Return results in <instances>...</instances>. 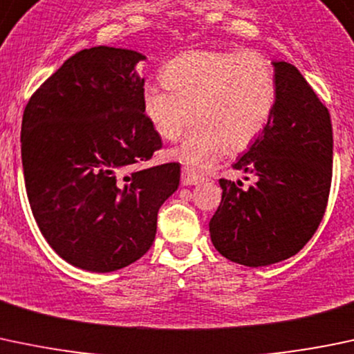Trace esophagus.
I'll return each instance as SVG.
<instances>
[{
    "label": "esophagus",
    "mask_w": 354,
    "mask_h": 354,
    "mask_svg": "<svg viewBox=\"0 0 354 354\" xmlns=\"http://www.w3.org/2000/svg\"><path fill=\"white\" fill-rule=\"evenodd\" d=\"M204 180L203 176H199L194 169H189V167H184L182 169V184L184 185H198Z\"/></svg>",
    "instance_id": "1"
}]
</instances>
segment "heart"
I'll use <instances>...</instances> for the list:
<instances>
[{
    "mask_svg": "<svg viewBox=\"0 0 354 354\" xmlns=\"http://www.w3.org/2000/svg\"><path fill=\"white\" fill-rule=\"evenodd\" d=\"M167 86L148 85L143 107L165 140L176 141L199 118L176 155L207 167L225 153L245 148L262 133L276 104L271 63L254 50H192L169 61ZM195 111H192V109Z\"/></svg>",
    "mask_w": 354,
    "mask_h": 354,
    "instance_id": "heart-1",
    "label": "heart"
}]
</instances>
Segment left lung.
<instances>
[{"label":"left lung","mask_w":354,"mask_h":354,"mask_svg":"<svg viewBox=\"0 0 354 354\" xmlns=\"http://www.w3.org/2000/svg\"><path fill=\"white\" fill-rule=\"evenodd\" d=\"M276 104L269 122L233 169L256 184L220 178L221 203L209 221L214 249L261 268L300 252L326 213L333 178L329 111L293 64L272 61ZM249 178V177H245Z\"/></svg>","instance_id":"1"}]
</instances>
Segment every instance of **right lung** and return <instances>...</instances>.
Returning a JSON list of instances; mask_svg holds the SVG:
<instances>
[{
  "mask_svg": "<svg viewBox=\"0 0 354 354\" xmlns=\"http://www.w3.org/2000/svg\"><path fill=\"white\" fill-rule=\"evenodd\" d=\"M138 50L98 46L64 61L28 100L21 163L39 230L71 266L111 272L151 247L178 163L138 169L162 148L145 115Z\"/></svg>",
  "mask_w": 354,
  "mask_h": 354,
  "instance_id": "right-lung-1",
  "label": "right lung"
}]
</instances>
